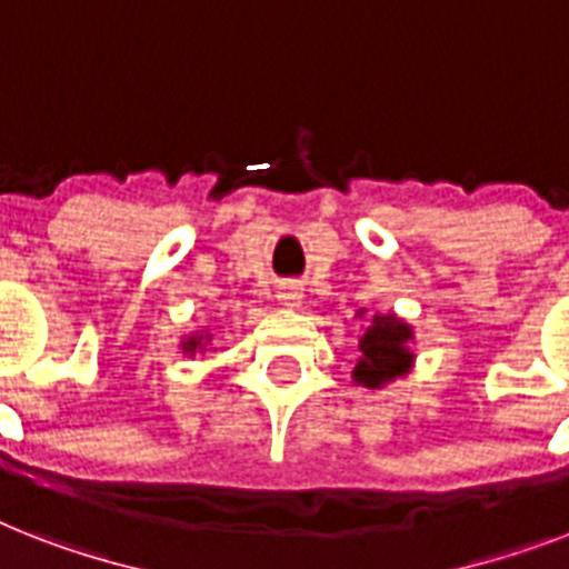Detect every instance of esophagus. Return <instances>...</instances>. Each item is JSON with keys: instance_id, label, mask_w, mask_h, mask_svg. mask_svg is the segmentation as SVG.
Masks as SVG:
<instances>
[{"instance_id": "esophagus-1", "label": "esophagus", "mask_w": 569, "mask_h": 569, "mask_svg": "<svg viewBox=\"0 0 569 569\" xmlns=\"http://www.w3.org/2000/svg\"><path fill=\"white\" fill-rule=\"evenodd\" d=\"M277 298L283 300L286 307H300V300H303V289H300L298 283H286Z\"/></svg>"}]
</instances>
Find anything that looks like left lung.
<instances>
[{
  "instance_id": "1",
  "label": "left lung",
  "mask_w": 569,
  "mask_h": 569,
  "mask_svg": "<svg viewBox=\"0 0 569 569\" xmlns=\"http://www.w3.org/2000/svg\"><path fill=\"white\" fill-rule=\"evenodd\" d=\"M362 316V312H359ZM412 327L397 316H373L371 327L359 339V359L353 380L365 389H382L386 382L409 373L415 353L409 350Z\"/></svg>"
}]
</instances>
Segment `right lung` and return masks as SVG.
Masks as SVG:
<instances>
[{
	"mask_svg": "<svg viewBox=\"0 0 569 569\" xmlns=\"http://www.w3.org/2000/svg\"><path fill=\"white\" fill-rule=\"evenodd\" d=\"M204 341H210V332H204V336H189V339H183L180 341V348H183V353H189V357H192V353H196L198 348H204Z\"/></svg>",
	"mask_w": 569,
	"mask_h": 569,
	"instance_id": "1",
	"label": "right lung"
}]
</instances>
